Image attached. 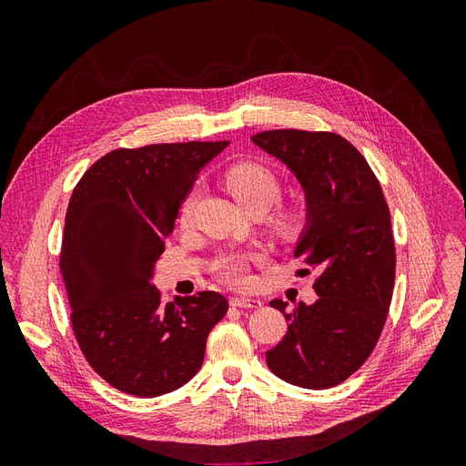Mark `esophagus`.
Segmentation results:
<instances>
[{
    "label": "esophagus",
    "mask_w": 466,
    "mask_h": 466,
    "mask_svg": "<svg viewBox=\"0 0 466 466\" xmlns=\"http://www.w3.org/2000/svg\"><path fill=\"white\" fill-rule=\"evenodd\" d=\"M231 305L238 309H260L262 301L257 298H231Z\"/></svg>",
    "instance_id": "34e87169"
}]
</instances>
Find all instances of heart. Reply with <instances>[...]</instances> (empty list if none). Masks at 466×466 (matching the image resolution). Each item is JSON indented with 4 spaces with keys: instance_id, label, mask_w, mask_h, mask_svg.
<instances>
[{
    "instance_id": "1",
    "label": "heart",
    "mask_w": 466,
    "mask_h": 466,
    "mask_svg": "<svg viewBox=\"0 0 466 466\" xmlns=\"http://www.w3.org/2000/svg\"><path fill=\"white\" fill-rule=\"evenodd\" d=\"M225 185H228L233 198L241 204L247 211L270 209L281 194V180L272 171L270 167L262 163H237L228 173H225ZM200 190L194 187L180 204V221H188L192 218V211L198 202ZM272 228L281 237H293L298 235L303 225V211L298 208H278L270 219ZM218 278L225 284L243 288L248 286V268L247 260L241 255H229L223 257L216 266Z\"/></svg>"
}]
</instances>
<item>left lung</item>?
Returning <instances> with one entry per match:
<instances>
[{
    "label": "left lung",
    "mask_w": 466,
    "mask_h": 466,
    "mask_svg": "<svg viewBox=\"0 0 466 466\" xmlns=\"http://www.w3.org/2000/svg\"><path fill=\"white\" fill-rule=\"evenodd\" d=\"M299 180L307 223L295 258L319 272L313 305L270 301L289 327L266 351L286 383L329 389L356 373L373 351L392 299L394 237L377 177L348 139L332 132L268 130L252 136Z\"/></svg>",
    "instance_id": "1"
}]
</instances>
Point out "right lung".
Masks as SVG:
<instances>
[{
	"label": "right lung",
	"instance_id": "1",
	"mask_svg": "<svg viewBox=\"0 0 466 466\" xmlns=\"http://www.w3.org/2000/svg\"><path fill=\"white\" fill-rule=\"evenodd\" d=\"M229 142L115 149L69 198L60 270L72 327L91 368L115 389L161 397L198 373L228 299L200 291L163 303L151 284L178 208L202 167Z\"/></svg>",
	"mask_w": 466,
	"mask_h": 466
}]
</instances>
